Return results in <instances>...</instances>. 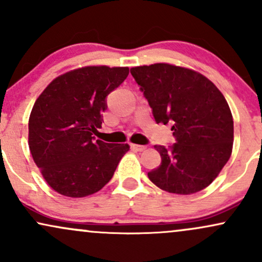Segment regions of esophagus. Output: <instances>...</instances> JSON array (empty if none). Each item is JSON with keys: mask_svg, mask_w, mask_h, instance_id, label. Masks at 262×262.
Returning <instances> with one entry per match:
<instances>
[{"mask_svg": "<svg viewBox=\"0 0 262 262\" xmlns=\"http://www.w3.org/2000/svg\"><path fill=\"white\" fill-rule=\"evenodd\" d=\"M130 148L134 150V151H144L146 149L145 145H138V144H130Z\"/></svg>", "mask_w": 262, "mask_h": 262, "instance_id": "obj_1", "label": "esophagus"}]
</instances>
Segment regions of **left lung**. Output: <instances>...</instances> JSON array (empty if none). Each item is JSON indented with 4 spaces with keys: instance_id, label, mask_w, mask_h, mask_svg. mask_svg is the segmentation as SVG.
Wrapping results in <instances>:
<instances>
[{
    "instance_id": "8db88e82",
    "label": "left lung",
    "mask_w": 262,
    "mask_h": 262,
    "mask_svg": "<svg viewBox=\"0 0 262 262\" xmlns=\"http://www.w3.org/2000/svg\"><path fill=\"white\" fill-rule=\"evenodd\" d=\"M156 123L172 124L175 143L155 145L161 164L150 181L170 193L191 194L213 182L231 155L234 123L224 96L203 75L170 64L130 69Z\"/></svg>"
}]
</instances>
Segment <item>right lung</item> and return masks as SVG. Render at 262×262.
Masks as SVG:
<instances>
[{
	"mask_svg": "<svg viewBox=\"0 0 262 262\" xmlns=\"http://www.w3.org/2000/svg\"><path fill=\"white\" fill-rule=\"evenodd\" d=\"M128 68L87 66L66 73L41 92L29 117V149L48 185L66 197L96 193L113 177L128 144L92 137L102 125L107 96Z\"/></svg>",
	"mask_w": 262,
	"mask_h": 262,
	"instance_id": "obj_1",
	"label": "right lung"
}]
</instances>
